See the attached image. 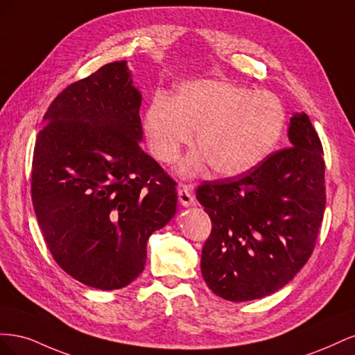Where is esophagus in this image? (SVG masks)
Listing matches in <instances>:
<instances>
[{"instance_id":"esophagus-1","label":"esophagus","mask_w":355,"mask_h":355,"mask_svg":"<svg viewBox=\"0 0 355 355\" xmlns=\"http://www.w3.org/2000/svg\"><path fill=\"white\" fill-rule=\"evenodd\" d=\"M178 197H179V202H180L184 207L194 206V204H196L194 194H192L191 189H189L188 187H180L179 191H178Z\"/></svg>"}]
</instances>
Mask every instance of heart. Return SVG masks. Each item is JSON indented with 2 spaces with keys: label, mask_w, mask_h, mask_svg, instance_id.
<instances>
[{
  "label": "heart",
  "mask_w": 355,
  "mask_h": 355,
  "mask_svg": "<svg viewBox=\"0 0 355 355\" xmlns=\"http://www.w3.org/2000/svg\"><path fill=\"white\" fill-rule=\"evenodd\" d=\"M284 124V106L275 94L225 81L184 84L173 101L155 96L144 114L149 149L163 163H173L196 128L200 149L182 163L185 176L207 164L220 178L247 173L274 151Z\"/></svg>",
  "instance_id": "b5f03b06"
}]
</instances>
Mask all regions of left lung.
I'll return each mask as SVG.
<instances>
[{"label": "left lung", "mask_w": 355, "mask_h": 355, "mask_svg": "<svg viewBox=\"0 0 355 355\" xmlns=\"http://www.w3.org/2000/svg\"><path fill=\"white\" fill-rule=\"evenodd\" d=\"M288 141L247 173L204 182L196 191L211 220L202 278L232 302L277 292L313 254L326 207L324 159L305 112L290 118Z\"/></svg>", "instance_id": "obj_1"}]
</instances>
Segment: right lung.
<instances>
[{"mask_svg":"<svg viewBox=\"0 0 355 355\" xmlns=\"http://www.w3.org/2000/svg\"><path fill=\"white\" fill-rule=\"evenodd\" d=\"M141 103L127 62L108 63L58 94L35 142L41 232L62 270L94 288L137 278L148 239L176 213V182L139 145Z\"/></svg>","mask_w":355,"mask_h":355,"instance_id":"add662e5","label":"right lung"}]
</instances>
